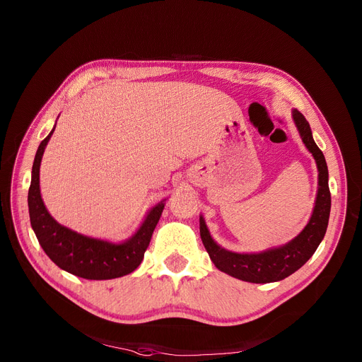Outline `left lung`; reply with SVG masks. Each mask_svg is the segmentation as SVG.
Instances as JSON below:
<instances>
[{"instance_id": "1", "label": "left lung", "mask_w": 362, "mask_h": 362, "mask_svg": "<svg viewBox=\"0 0 362 362\" xmlns=\"http://www.w3.org/2000/svg\"><path fill=\"white\" fill-rule=\"evenodd\" d=\"M293 120L303 144L314 156L318 167V194L314 213L305 229L293 240L280 248L264 251L261 254H236L220 248L210 236L204 218L199 217L201 239L208 255L220 272L232 277L251 283L279 281L299 270L313 257L326 235L332 206L326 158L314 142L310 123L302 116V112L293 110Z\"/></svg>"}]
</instances>
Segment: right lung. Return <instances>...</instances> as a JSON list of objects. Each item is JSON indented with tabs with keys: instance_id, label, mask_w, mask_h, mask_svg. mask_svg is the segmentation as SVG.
<instances>
[{
	"instance_id": "obj_1",
	"label": "right lung",
	"mask_w": 362,
	"mask_h": 362,
	"mask_svg": "<svg viewBox=\"0 0 362 362\" xmlns=\"http://www.w3.org/2000/svg\"><path fill=\"white\" fill-rule=\"evenodd\" d=\"M54 129L36 151L28 195L30 224L37 242L52 262L82 279L108 280L132 273L144 259L152 232L161 217L164 201L152 208L135 235L119 245L79 235L59 224L47 211L40 192V165Z\"/></svg>"
}]
</instances>
